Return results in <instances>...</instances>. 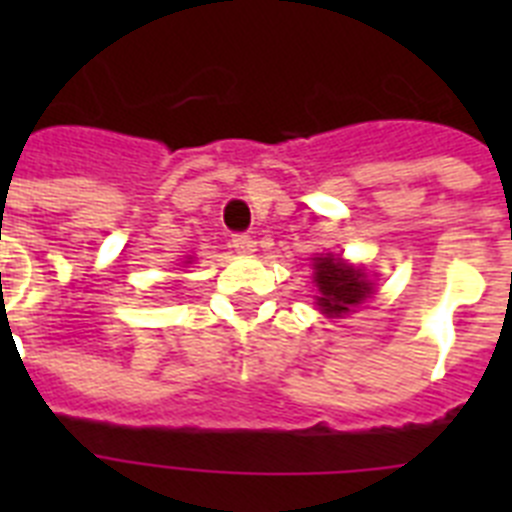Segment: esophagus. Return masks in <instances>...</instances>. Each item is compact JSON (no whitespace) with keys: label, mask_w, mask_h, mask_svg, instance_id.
<instances>
[{"label":"esophagus","mask_w":512,"mask_h":512,"mask_svg":"<svg viewBox=\"0 0 512 512\" xmlns=\"http://www.w3.org/2000/svg\"><path fill=\"white\" fill-rule=\"evenodd\" d=\"M230 243H233V248L238 253H253V251H256V241H253L251 235H246V233H235L233 241H230Z\"/></svg>","instance_id":"esophagus-1"}]
</instances>
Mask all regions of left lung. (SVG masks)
<instances>
[{
  "label": "left lung",
  "mask_w": 512,
  "mask_h": 512,
  "mask_svg": "<svg viewBox=\"0 0 512 512\" xmlns=\"http://www.w3.org/2000/svg\"><path fill=\"white\" fill-rule=\"evenodd\" d=\"M315 282L320 289V310L328 312L330 318H341L348 307L359 305L366 295H372V284L366 282L364 271L333 256L315 259Z\"/></svg>",
  "instance_id": "obj_1"
}]
</instances>
